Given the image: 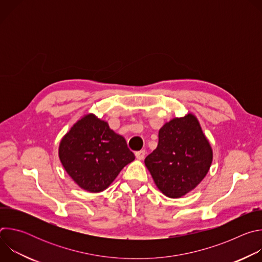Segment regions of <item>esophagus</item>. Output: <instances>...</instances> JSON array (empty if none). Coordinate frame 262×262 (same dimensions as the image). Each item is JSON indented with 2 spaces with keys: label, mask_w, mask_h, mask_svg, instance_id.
<instances>
[{
  "label": "esophagus",
  "mask_w": 262,
  "mask_h": 262,
  "mask_svg": "<svg viewBox=\"0 0 262 262\" xmlns=\"http://www.w3.org/2000/svg\"><path fill=\"white\" fill-rule=\"evenodd\" d=\"M135 155H136V158H137L138 160L142 161V160H144L146 152H145V150H140V151H137Z\"/></svg>",
  "instance_id": "1"
}]
</instances>
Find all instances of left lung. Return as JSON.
<instances>
[{
	"label": "left lung",
	"mask_w": 262,
	"mask_h": 262,
	"mask_svg": "<svg viewBox=\"0 0 262 262\" xmlns=\"http://www.w3.org/2000/svg\"><path fill=\"white\" fill-rule=\"evenodd\" d=\"M213 159L211 145L193 113L174 117L159 133V144L144 163L158 189L169 198L190 193L204 179Z\"/></svg>",
	"instance_id": "1"
}]
</instances>
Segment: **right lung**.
<instances>
[{
  "instance_id": "right-lung-1",
  "label": "right lung",
  "mask_w": 262,
  "mask_h": 262,
  "mask_svg": "<svg viewBox=\"0 0 262 262\" xmlns=\"http://www.w3.org/2000/svg\"><path fill=\"white\" fill-rule=\"evenodd\" d=\"M60 162L81 189L99 193L135 160L125 139L92 113L82 116L59 144Z\"/></svg>"
}]
</instances>
